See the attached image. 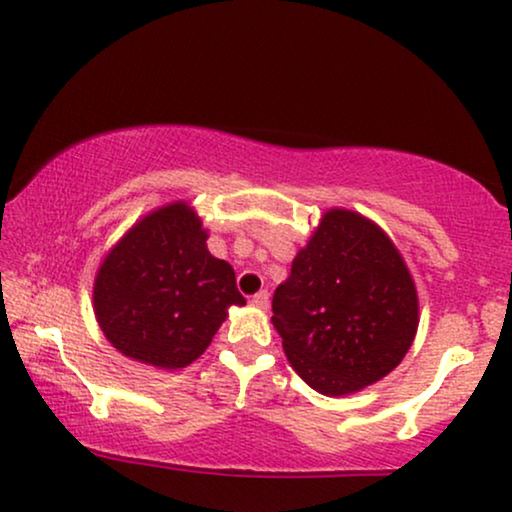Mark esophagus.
Listing matches in <instances>:
<instances>
[{"instance_id":"obj_1","label":"esophagus","mask_w":512,"mask_h":512,"mask_svg":"<svg viewBox=\"0 0 512 512\" xmlns=\"http://www.w3.org/2000/svg\"><path fill=\"white\" fill-rule=\"evenodd\" d=\"M251 305L265 309L270 305V293L268 291H258L256 295H251Z\"/></svg>"}]
</instances>
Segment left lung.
Masks as SVG:
<instances>
[{
    "label": "left lung",
    "instance_id": "left-lung-1",
    "mask_svg": "<svg viewBox=\"0 0 512 512\" xmlns=\"http://www.w3.org/2000/svg\"><path fill=\"white\" fill-rule=\"evenodd\" d=\"M286 358L311 388L346 395L392 372L418 328V295L379 226L330 210L272 298Z\"/></svg>",
    "mask_w": 512,
    "mask_h": 512
}]
</instances>
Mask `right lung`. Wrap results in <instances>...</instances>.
Here are the masks:
<instances>
[{"mask_svg":"<svg viewBox=\"0 0 512 512\" xmlns=\"http://www.w3.org/2000/svg\"><path fill=\"white\" fill-rule=\"evenodd\" d=\"M207 235L187 203L152 212L103 261L94 311L117 351L145 365L180 369L194 362L244 305L235 272L207 251Z\"/></svg>","mask_w":512,"mask_h":512,"instance_id":"obj_1","label":"right lung"}]
</instances>
